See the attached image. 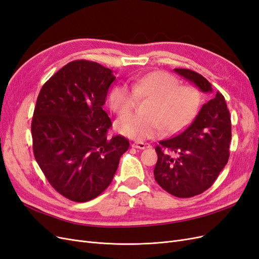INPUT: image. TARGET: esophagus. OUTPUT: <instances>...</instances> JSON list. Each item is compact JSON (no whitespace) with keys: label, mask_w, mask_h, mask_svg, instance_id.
I'll use <instances>...</instances> for the list:
<instances>
[{"label":"esophagus","mask_w":259,"mask_h":259,"mask_svg":"<svg viewBox=\"0 0 259 259\" xmlns=\"http://www.w3.org/2000/svg\"><path fill=\"white\" fill-rule=\"evenodd\" d=\"M132 147L137 148V149H146V148H150L151 146L149 144L143 143V142H135V143L132 144Z\"/></svg>","instance_id":"obj_1"}]
</instances>
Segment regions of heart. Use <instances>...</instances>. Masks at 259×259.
Wrapping results in <instances>:
<instances>
[{
  "label": "heart",
  "mask_w": 259,
  "mask_h": 259,
  "mask_svg": "<svg viewBox=\"0 0 259 259\" xmlns=\"http://www.w3.org/2000/svg\"><path fill=\"white\" fill-rule=\"evenodd\" d=\"M145 112L122 116L115 122L120 134L133 139L159 136L163 127L177 133L189 125L198 114L202 96L193 85H180V81L166 71H152L126 84H117L109 94V105L119 115L127 114L140 98H149Z\"/></svg>",
  "instance_id": "1"
}]
</instances>
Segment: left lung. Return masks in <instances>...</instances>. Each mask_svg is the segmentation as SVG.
<instances>
[{"label": "left lung", "mask_w": 259, "mask_h": 259, "mask_svg": "<svg viewBox=\"0 0 259 259\" xmlns=\"http://www.w3.org/2000/svg\"><path fill=\"white\" fill-rule=\"evenodd\" d=\"M174 70L202 92H211L204 76L189 69ZM230 142V113L223 94L217 92L184 132L161 140L155 147V182L177 198H191L204 192L228 162Z\"/></svg>", "instance_id": "8db88e82"}]
</instances>
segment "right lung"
Instances as JSON below:
<instances>
[{"label":"right lung","mask_w":259,"mask_h":259,"mask_svg":"<svg viewBox=\"0 0 259 259\" xmlns=\"http://www.w3.org/2000/svg\"><path fill=\"white\" fill-rule=\"evenodd\" d=\"M115 76L95 61L62 67L38 94L31 134L34 158L52 187L74 202L95 199L111 184L130 142L107 138L112 126L103 110Z\"/></svg>","instance_id":"obj_1"}]
</instances>
